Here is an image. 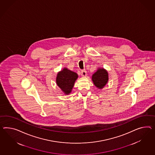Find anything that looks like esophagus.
<instances>
[{
    "mask_svg": "<svg viewBox=\"0 0 155 155\" xmlns=\"http://www.w3.org/2000/svg\"><path fill=\"white\" fill-rule=\"evenodd\" d=\"M81 75L82 76L85 77L87 75V72L85 70H81Z\"/></svg>",
    "mask_w": 155,
    "mask_h": 155,
    "instance_id": "1",
    "label": "esophagus"
}]
</instances>
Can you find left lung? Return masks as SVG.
<instances>
[{"label":"left lung","instance_id":"1","mask_svg":"<svg viewBox=\"0 0 155 155\" xmlns=\"http://www.w3.org/2000/svg\"><path fill=\"white\" fill-rule=\"evenodd\" d=\"M92 81L95 87L98 89H102L108 81V74L103 68H99L92 75Z\"/></svg>","mask_w":155,"mask_h":155}]
</instances>
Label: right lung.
<instances>
[{"label":"right lung","mask_w":155,"mask_h":155,"mask_svg":"<svg viewBox=\"0 0 155 155\" xmlns=\"http://www.w3.org/2000/svg\"><path fill=\"white\" fill-rule=\"evenodd\" d=\"M78 78V75L76 72L64 68L57 74L56 83L65 94H69Z\"/></svg>","instance_id":"right-lung-1"}]
</instances>
